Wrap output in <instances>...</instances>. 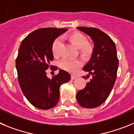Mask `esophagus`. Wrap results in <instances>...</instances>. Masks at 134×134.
Instances as JSON below:
<instances>
[{
    "instance_id": "obj_1",
    "label": "esophagus",
    "mask_w": 134,
    "mask_h": 134,
    "mask_svg": "<svg viewBox=\"0 0 134 134\" xmlns=\"http://www.w3.org/2000/svg\"><path fill=\"white\" fill-rule=\"evenodd\" d=\"M76 79V76L75 75H72L71 76V79L72 80H74V79Z\"/></svg>"
}]
</instances>
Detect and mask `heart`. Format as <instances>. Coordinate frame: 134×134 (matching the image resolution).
Returning <instances> with one entry per match:
<instances>
[{
	"instance_id": "heart-1",
	"label": "heart",
	"mask_w": 134,
	"mask_h": 134,
	"mask_svg": "<svg viewBox=\"0 0 134 134\" xmlns=\"http://www.w3.org/2000/svg\"><path fill=\"white\" fill-rule=\"evenodd\" d=\"M70 41L76 48L80 49V52L84 57H88L91 55L93 48L88 44V40L84 34L81 33H74L68 36ZM61 45V39H55L52 46V51L55 56L59 55V48ZM60 67L70 72H74L82 66V62L78 59L64 58L60 62Z\"/></svg>"
}]
</instances>
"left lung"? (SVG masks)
<instances>
[{
	"mask_svg": "<svg viewBox=\"0 0 134 134\" xmlns=\"http://www.w3.org/2000/svg\"><path fill=\"white\" fill-rule=\"evenodd\" d=\"M76 29L88 35L94 43L91 59L83 68L92 79L85 88L78 91L76 100L85 108H94L105 102L114 86L119 65L117 50L113 40L100 29L83 27Z\"/></svg>",
	"mask_w": 134,
	"mask_h": 134,
	"instance_id": "left-lung-1",
	"label": "left lung"
}]
</instances>
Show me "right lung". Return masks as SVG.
<instances>
[{
    "label": "right lung",
    "instance_id": "1",
    "mask_svg": "<svg viewBox=\"0 0 134 134\" xmlns=\"http://www.w3.org/2000/svg\"><path fill=\"white\" fill-rule=\"evenodd\" d=\"M68 30L41 28L31 33L22 41L16 60V68L21 91L34 107L40 109L54 107L60 99V86L70 80V74L60 70L48 79L46 70L52 68V46L54 40Z\"/></svg>",
    "mask_w": 134,
    "mask_h": 134
}]
</instances>
